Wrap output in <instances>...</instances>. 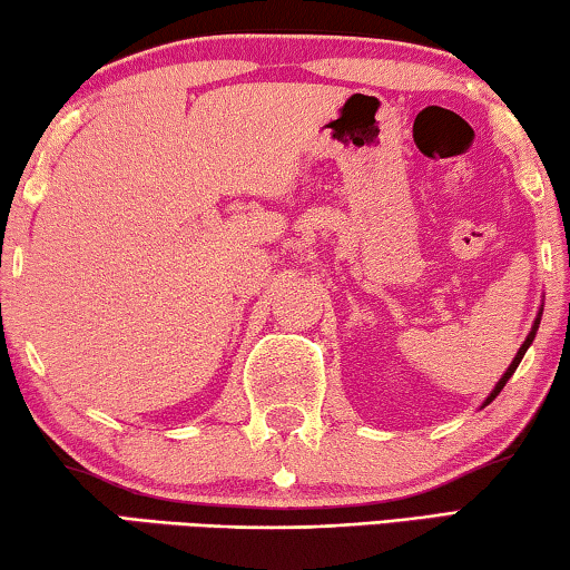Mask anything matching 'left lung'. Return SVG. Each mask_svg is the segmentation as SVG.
<instances>
[{
    "label": "left lung",
    "mask_w": 570,
    "mask_h": 570,
    "mask_svg": "<svg viewBox=\"0 0 570 570\" xmlns=\"http://www.w3.org/2000/svg\"><path fill=\"white\" fill-rule=\"evenodd\" d=\"M538 326H540V318H538V321H534V326H532V332H530V336H527V340H524V344H522V346H519V352H517V357H514V362H511V365H509V370H507V373H504V377H501V381L497 383V387H493V393L489 395V399H485V403H483V406H489V403H491L493 399H497V395L501 393V387H504V385H507V381H509V377H511V375H514V370L519 367V362H522V357H524L527 346H530V344H532V340H534V332H538Z\"/></svg>",
    "instance_id": "8db88e82"
}]
</instances>
